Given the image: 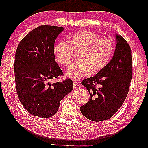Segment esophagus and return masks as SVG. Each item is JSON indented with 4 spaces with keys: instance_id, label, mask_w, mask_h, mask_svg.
Returning <instances> with one entry per match:
<instances>
[{
    "instance_id": "obj_1",
    "label": "esophagus",
    "mask_w": 148,
    "mask_h": 148,
    "mask_svg": "<svg viewBox=\"0 0 148 148\" xmlns=\"http://www.w3.org/2000/svg\"><path fill=\"white\" fill-rule=\"evenodd\" d=\"M80 87H81V85H80V84L79 83H77V82H74L73 88L75 89H79L80 88Z\"/></svg>"
}]
</instances>
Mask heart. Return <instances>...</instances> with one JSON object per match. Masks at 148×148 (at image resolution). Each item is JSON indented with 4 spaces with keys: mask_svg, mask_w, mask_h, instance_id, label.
<instances>
[{
    "mask_svg": "<svg viewBox=\"0 0 148 148\" xmlns=\"http://www.w3.org/2000/svg\"><path fill=\"white\" fill-rule=\"evenodd\" d=\"M115 50V44L110 38L98 33L82 30L70 36L68 42L56 44L53 53L56 60L63 66H69L73 61L75 52H79V60L67 70L66 74L74 79L83 78L89 73H96L107 66Z\"/></svg>",
    "mask_w": 148,
    "mask_h": 148,
    "instance_id": "1",
    "label": "heart"
}]
</instances>
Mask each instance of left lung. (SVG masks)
<instances>
[{"label":"left lung","instance_id":"8db88e82","mask_svg":"<svg viewBox=\"0 0 148 148\" xmlns=\"http://www.w3.org/2000/svg\"><path fill=\"white\" fill-rule=\"evenodd\" d=\"M114 55L105 68L81 84L90 94L88 102L80 107L82 114L92 121L113 117L125 101L132 76L131 48L121 35H116Z\"/></svg>","mask_w":148,"mask_h":148}]
</instances>
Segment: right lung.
<instances>
[{"mask_svg":"<svg viewBox=\"0 0 148 148\" xmlns=\"http://www.w3.org/2000/svg\"><path fill=\"white\" fill-rule=\"evenodd\" d=\"M64 29L62 27L40 25L26 35L17 48L16 91L23 107L34 116L48 118L55 115L60 101L73 88L69 79L50 82L64 76L53 53L56 39Z\"/></svg>","mask_w":148,"mask_h":148,"instance_id":"1","label":"right lung"}]
</instances>
